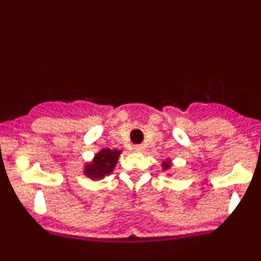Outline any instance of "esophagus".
<instances>
[{
	"instance_id": "34e87169",
	"label": "esophagus",
	"mask_w": 261,
	"mask_h": 261,
	"mask_svg": "<svg viewBox=\"0 0 261 261\" xmlns=\"http://www.w3.org/2000/svg\"><path fill=\"white\" fill-rule=\"evenodd\" d=\"M133 149H135V151H138V153H140V151L144 150V146H142V145H136Z\"/></svg>"
}]
</instances>
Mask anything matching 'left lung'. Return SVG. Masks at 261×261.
Listing matches in <instances>:
<instances>
[{
    "label": "left lung",
    "mask_w": 261,
    "mask_h": 261,
    "mask_svg": "<svg viewBox=\"0 0 261 261\" xmlns=\"http://www.w3.org/2000/svg\"><path fill=\"white\" fill-rule=\"evenodd\" d=\"M162 167H163V170H170V168H171V161H170V159H167L166 162L162 163Z\"/></svg>",
    "instance_id": "8db88e82"
}]
</instances>
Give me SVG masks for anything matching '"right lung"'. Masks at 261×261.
<instances>
[{
	"label": "right lung",
	"instance_id": "right-lung-1",
	"mask_svg": "<svg viewBox=\"0 0 261 261\" xmlns=\"http://www.w3.org/2000/svg\"><path fill=\"white\" fill-rule=\"evenodd\" d=\"M121 151L116 149H102L95 154L94 159L90 163H86L84 168V174L93 180H100L105 176L114 171Z\"/></svg>",
	"mask_w": 261,
	"mask_h": 261
}]
</instances>
